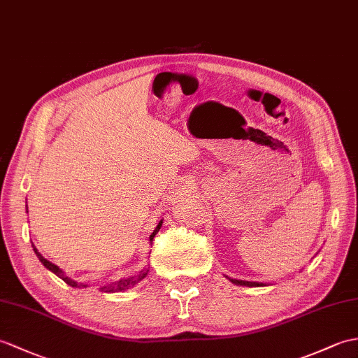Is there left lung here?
<instances>
[{"mask_svg": "<svg viewBox=\"0 0 358 358\" xmlns=\"http://www.w3.org/2000/svg\"><path fill=\"white\" fill-rule=\"evenodd\" d=\"M234 284L236 285H247V287H262L264 284H259V282H248V280H238V279H230Z\"/></svg>", "mask_w": 358, "mask_h": 358, "instance_id": "left-lung-1", "label": "left lung"}]
</instances>
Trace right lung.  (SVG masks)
Segmentation results:
<instances>
[{
	"mask_svg": "<svg viewBox=\"0 0 358 358\" xmlns=\"http://www.w3.org/2000/svg\"><path fill=\"white\" fill-rule=\"evenodd\" d=\"M162 222H163V221H160V222H159V226L155 227V230L152 231L151 236H149V241H151V243H152L154 236H155L157 234H159V230H160V227H162ZM31 247H33V250H35L36 256L39 257V261L44 264V267H45V268H48L50 271H53V273L56 274V276H59V278L65 282V284H69L70 287H74V288L87 287V285H82V284L79 285L76 280H73V279H70L69 276H65L64 271H62L59 267H57V265H55V264H52L50 261H47L45 257L36 250V247H35V245L31 244ZM148 271H149V270H146V268H145V270L138 271L137 274H134V276H129V278H127V279H120V280H117V282H113V284L106 285V287H102L101 289H102V292H105V293H119V292H124V289H128V288H131V287H134L136 284H138V282H140L141 279H145V278H146V274H148Z\"/></svg>",
	"mask_w": 358,
	"mask_h": 358,
	"instance_id": "obj_1",
	"label": "right lung"
}]
</instances>
